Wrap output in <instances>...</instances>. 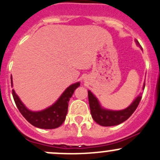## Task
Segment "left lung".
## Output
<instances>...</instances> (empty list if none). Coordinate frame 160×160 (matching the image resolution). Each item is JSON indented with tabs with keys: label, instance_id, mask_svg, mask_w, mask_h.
Listing matches in <instances>:
<instances>
[{
	"label": "left lung",
	"instance_id": "8db88e82",
	"mask_svg": "<svg viewBox=\"0 0 160 160\" xmlns=\"http://www.w3.org/2000/svg\"><path fill=\"white\" fill-rule=\"evenodd\" d=\"M136 42L137 45L141 47L139 42L137 40ZM144 86L143 89H144ZM88 97H89L91 115L94 121L103 127H112V126H116L123 122L131 116L132 114L138 108L142 96H138L128 108L121 111H110L103 108L99 104L98 100L89 90L88 91Z\"/></svg>",
	"mask_w": 160,
	"mask_h": 160
}]
</instances>
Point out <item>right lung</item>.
<instances>
[{"label":"right lung","instance_id":"obj_1","mask_svg":"<svg viewBox=\"0 0 160 160\" xmlns=\"http://www.w3.org/2000/svg\"><path fill=\"white\" fill-rule=\"evenodd\" d=\"M11 83L12 85V76ZM79 86V82L70 86L53 105L41 112H31L28 110L19 100L14 89H12V96L20 113L30 124L41 129H55L60 127L64 122L68 110V102L74 90Z\"/></svg>","mask_w":160,"mask_h":160}]
</instances>
